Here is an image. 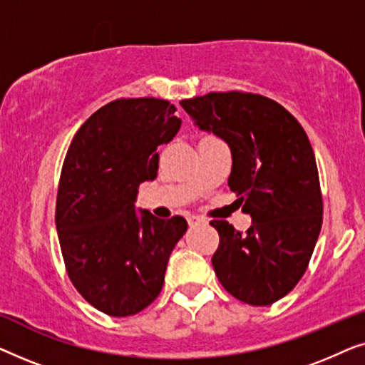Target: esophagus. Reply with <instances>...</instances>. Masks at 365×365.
<instances>
[{"label":"esophagus","mask_w":365,"mask_h":365,"mask_svg":"<svg viewBox=\"0 0 365 365\" xmlns=\"http://www.w3.org/2000/svg\"><path fill=\"white\" fill-rule=\"evenodd\" d=\"M187 222H189V226H199V224H204L206 221H204L201 216H189Z\"/></svg>","instance_id":"1"}]
</instances>
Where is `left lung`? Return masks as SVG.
<instances>
[{
    "mask_svg": "<svg viewBox=\"0 0 365 365\" xmlns=\"http://www.w3.org/2000/svg\"><path fill=\"white\" fill-rule=\"evenodd\" d=\"M199 129L227 143L229 187L252 217L246 232L211 221L222 287L251 306H271L306 272L322 226V194L312 146L286 108L261 94L227 91L182 99Z\"/></svg>",
    "mask_w": 365,
    "mask_h": 365,
    "instance_id": "1",
    "label": "left lung"
}]
</instances>
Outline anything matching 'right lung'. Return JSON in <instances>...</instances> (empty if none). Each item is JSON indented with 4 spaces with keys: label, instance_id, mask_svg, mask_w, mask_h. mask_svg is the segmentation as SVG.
<instances>
[{
    "label": "right lung",
    "instance_id": "obj_1",
    "mask_svg": "<svg viewBox=\"0 0 365 365\" xmlns=\"http://www.w3.org/2000/svg\"><path fill=\"white\" fill-rule=\"evenodd\" d=\"M166 99H116L74 134L56 199L64 266L76 291L108 316L141 312L163 289L186 219L136 212L139 184L158 176L161 144L181 128Z\"/></svg>",
    "mask_w": 365,
    "mask_h": 365
}]
</instances>
